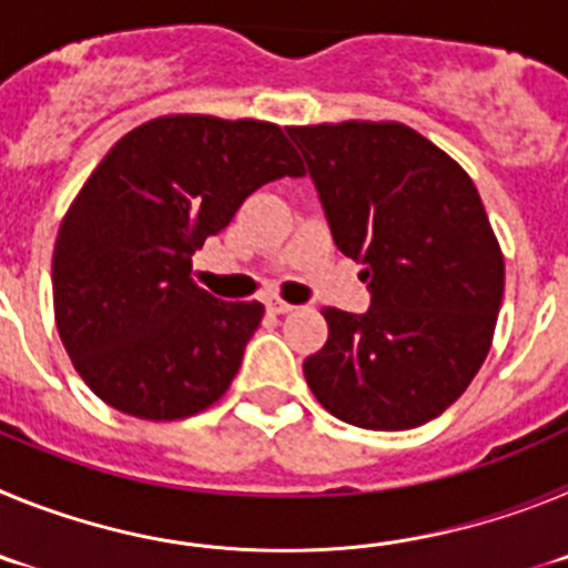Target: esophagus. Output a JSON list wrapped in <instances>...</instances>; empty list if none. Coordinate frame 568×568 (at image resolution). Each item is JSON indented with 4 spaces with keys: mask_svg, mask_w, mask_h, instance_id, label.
I'll return each instance as SVG.
<instances>
[{
    "mask_svg": "<svg viewBox=\"0 0 568 568\" xmlns=\"http://www.w3.org/2000/svg\"><path fill=\"white\" fill-rule=\"evenodd\" d=\"M267 310L270 313H275V315H287V313H293V304H287V301H281V298H267Z\"/></svg>",
    "mask_w": 568,
    "mask_h": 568,
    "instance_id": "obj_1",
    "label": "esophagus"
}]
</instances>
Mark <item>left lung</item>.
<instances>
[{
	"instance_id": "8db88e82",
	"label": "left lung",
	"mask_w": 568,
	"mask_h": 568,
	"mask_svg": "<svg viewBox=\"0 0 568 568\" xmlns=\"http://www.w3.org/2000/svg\"><path fill=\"white\" fill-rule=\"evenodd\" d=\"M335 247L364 264L369 310L327 307L304 361L321 406L361 429H413L464 395L489 353L504 255L458 164L395 122L287 128Z\"/></svg>"
}]
</instances>
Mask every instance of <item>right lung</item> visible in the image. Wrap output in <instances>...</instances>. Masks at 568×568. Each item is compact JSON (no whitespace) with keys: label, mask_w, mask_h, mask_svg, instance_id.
Returning a JSON list of instances; mask_svg holds the SVG:
<instances>
[{"label":"right lung","mask_w":568,"mask_h":568,"mask_svg":"<svg viewBox=\"0 0 568 568\" xmlns=\"http://www.w3.org/2000/svg\"><path fill=\"white\" fill-rule=\"evenodd\" d=\"M284 175L298 155L253 119L162 115L104 155L53 247L59 338L104 404L175 420L227 393L264 307L195 287L193 253Z\"/></svg>","instance_id":"1"}]
</instances>
